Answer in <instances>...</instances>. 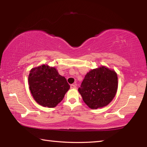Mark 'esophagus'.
Wrapping results in <instances>:
<instances>
[{"label": "esophagus", "mask_w": 147, "mask_h": 147, "mask_svg": "<svg viewBox=\"0 0 147 147\" xmlns=\"http://www.w3.org/2000/svg\"><path fill=\"white\" fill-rule=\"evenodd\" d=\"M71 89H76V85H74V84H71Z\"/></svg>", "instance_id": "1"}]
</instances>
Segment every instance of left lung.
Here are the masks:
<instances>
[{"instance_id":"left-lung-1","label":"left lung","mask_w":147,"mask_h":147,"mask_svg":"<svg viewBox=\"0 0 147 147\" xmlns=\"http://www.w3.org/2000/svg\"><path fill=\"white\" fill-rule=\"evenodd\" d=\"M117 88L116 72L102 65L86 74L78 92L87 106L95 109L110 103L115 97Z\"/></svg>"}]
</instances>
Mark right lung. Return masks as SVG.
Wrapping results in <instances>:
<instances>
[{
    "label": "right lung",
    "instance_id": "right-lung-1",
    "mask_svg": "<svg viewBox=\"0 0 147 147\" xmlns=\"http://www.w3.org/2000/svg\"><path fill=\"white\" fill-rule=\"evenodd\" d=\"M28 84L36 102L48 108L58 105L70 88L66 78L59 74L55 67L45 64L31 69Z\"/></svg>",
    "mask_w": 147,
    "mask_h": 147
}]
</instances>
